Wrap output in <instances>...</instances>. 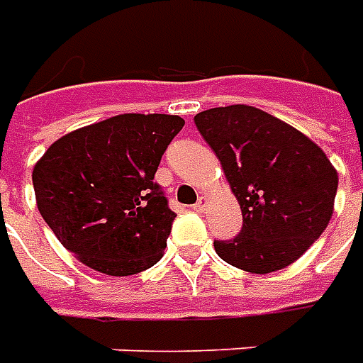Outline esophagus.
<instances>
[{
	"label": "esophagus",
	"mask_w": 363,
	"mask_h": 363,
	"mask_svg": "<svg viewBox=\"0 0 363 363\" xmlns=\"http://www.w3.org/2000/svg\"><path fill=\"white\" fill-rule=\"evenodd\" d=\"M208 202H210V200H208L206 196H200L199 202L194 204V210H196V212H200V214H204V212H206V208H208Z\"/></svg>",
	"instance_id": "34e87169"
}]
</instances>
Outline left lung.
<instances>
[{"mask_svg": "<svg viewBox=\"0 0 363 363\" xmlns=\"http://www.w3.org/2000/svg\"><path fill=\"white\" fill-rule=\"evenodd\" d=\"M242 208V232L214 242L216 253L247 273L295 263L330 222L338 173L320 147L267 111L234 104L194 116Z\"/></svg>", "mask_w": 363, "mask_h": 363, "instance_id": "8db88e82", "label": "left lung"}]
</instances>
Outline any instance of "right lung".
I'll return each mask as SVG.
<instances>
[{"label":"right lung","instance_id":"right-lung-1","mask_svg":"<svg viewBox=\"0 0 363 363\" xmlns=\"http://www.w3.org/2000/svg\"><path fill=\"white\" fill-rule=\"evenodd\" d=\"M179 116L121 113L57 139L33 169L40 216L80 263L128 277L163 257L177 218L153 182Z\"/></svg>","mask_w":363,"mask_h":363}]
</instances>
